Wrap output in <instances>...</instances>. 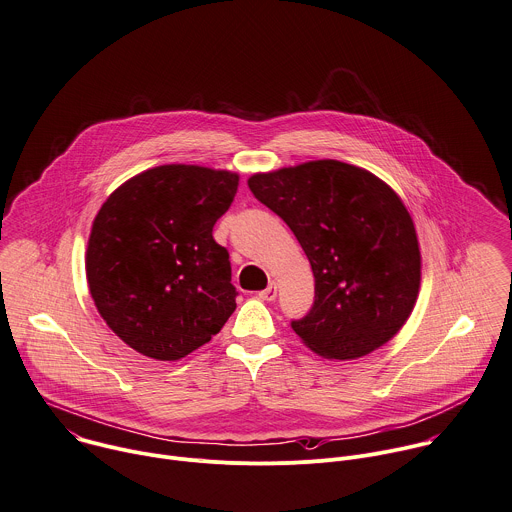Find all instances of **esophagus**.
Listing matches in <instances>:
<instances>
[{"instance_id": "34e87169", "label": "esophagus", "mask_w": 512, "mask_h": 512, "mask_svg": "<svg viewBox=\"0 0 512 512\" xmlns=\"http://www.w3.org/2000/svg\"><path fill=\"white\" fill-rule=\"evenodd\" d=\"M258 298L260 300H266V302H272L274 298H276V284L272 282L266 290H262V292H258Z\"/></svg>"}]
</instances>
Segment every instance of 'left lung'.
I'll return each mask as SVG.
<instances>
[{"mask_svg": "<svg viewBox=\"0 0 512 512\" xmlns=\"http://www.w3.org/2000/svg\"><path fill=\"white\" fill-rule=\"evenodd\" d=\"M252 194L294 232L314 272V304L292 330L316 354L354 360L408 320L420 288L414 222L380 178L338 160L254 174Z\"/></svg>", "mask_w": 512, "mask_h": 512, "instance_id": "8db88e82", "label": "left lung"}]
</instances>
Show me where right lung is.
Returning a JSON list of instances; mask_svg holds the SVG:
<instances>
[{"mask_svg": "<svg viewBox=\"0 0 512 512\" xmlns=\"http://www.w3.org/2000/svg\"><path fill=\"white\" fill-rule=\"evenodd\" d=\"M238 180L228 170L158 166L100 208L86 252L88 286L100 316L136 352L180 360L236 310L230 254L212 230Z\"/></svg>", "mask_w": 512, "mask_h": 512, "instance_id": "1", "label": "right lung"}]
</instances>
